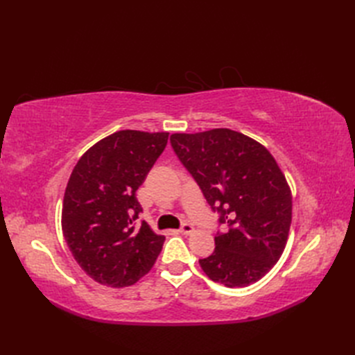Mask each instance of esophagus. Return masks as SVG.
Listing matches in <instances>:
<instances>
[{"label":"esophagus","instance_id":"esophagus-1","mask_svg":"<svg viewBox=\"0 0 355 355\" xmlns=\"http://www.w3.org/2000/svg\"><path fill=\"white\" fill-rule=\"evenodd\" d=\"M192 231H194V227H192L191 223H184V225H182V227L179 228V232L184 234V235H188V234H191Z\"/></svg>","mask_w":355,"mask_h":355}]
</instances>
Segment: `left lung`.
<instances>
[{"instance_id": "obj_1", "label": "left lung", "mask_w": 355, "mask_h": 355, "mask_svg": "<svg viewBox=\"0 0 355 355\" xmlns=\"http://www.w3.org/2000/svg\"><path fill=\"white\" fill-rule=\"evenodd\" d=\"M170 144L228 230L200 259L210 280L227 287L256 283L280 259L292 223V194L274 157L230 128L175 133Z\"/></svg>"}]
</instances>
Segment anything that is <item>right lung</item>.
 <instances>
[{
  "instance_id": "1",
  "label": "right lung",
  "mask_w": 355,
  "mask_h": 355,
  "mask_svg": "<svg viewBox=\"0 0 355 355\" xmlns=\"http://www.w3.org/2000/svg\"><path fill=\"white\" fill-rule=\"evenodd\" d=\"M168 133L121 130L93 145L73 167L63 197V237L75 261L94 282L135 284L149 272L164 237L145 220L136 198Z\"/></svg>"
}]
</instances>
